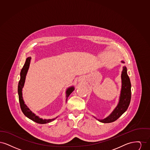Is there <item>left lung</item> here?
Instances as JSON below:
<instances>
[{
    "mask_svg": "<svg viewBox=\"0 0 150 150\" xmlns=\"http://www.w3.org/2000/svg\"><path fill=\"white\" fill-rule=\"evenodd\" d=\"M121 80L122 88L118 105L115 108L111 114L103 120H98L100 122L110 123L116 121L128 109L131 100V83L127 74V70L125 66L122 67Z\"/></svg>",
    "mask_w": 150,
    "mask_h": 150,
    "instance_id": "1",
    "label": "left lung"
}]
</instances>
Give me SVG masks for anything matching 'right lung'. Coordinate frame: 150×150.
Instances as JSON below:
<instances>
[{"mask_svg":"<svg viewBox=\"0 0 150 150\" xmlns=\"http://www.w3.org/2000/svg\"><path fill=\"white\" fill-rule=\"evenodd\" d=\"M31 57H28L25 62V64L23 65L22 69L20 75H21V78L19 81L18 83V97H19V101H20V107L21 109L22 112L23 114L25 115L26 117H28L30 119L32 120L33 121H35L37 123L39 124H45L47 122H50L52 121H53L54 119H42L39 118L38 116H36L35 115L34 113H33L30 110L29 108L26 106V105L24 103V101L22 98V89L24 86L25 81V78H26V75L27 74L28 70L29 69V65L30 64V61H31ZM74 88L73 86L70 87L69 88L67 89L66 91V100H67V98L70 95V94L74 91Z\"/></svg>","mask_w":150,"mask_h":150,"instance_id":"1","label":"right lung"}]
</instances>
